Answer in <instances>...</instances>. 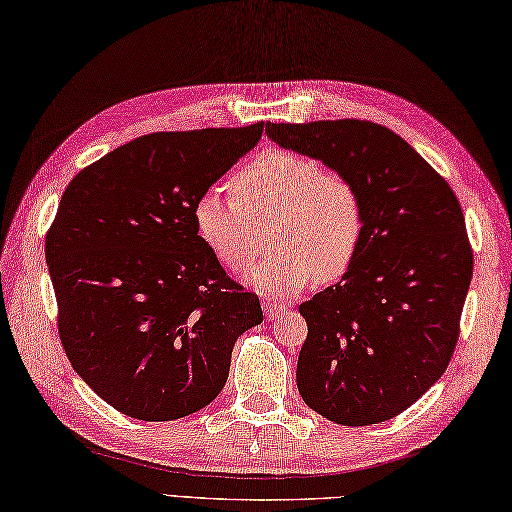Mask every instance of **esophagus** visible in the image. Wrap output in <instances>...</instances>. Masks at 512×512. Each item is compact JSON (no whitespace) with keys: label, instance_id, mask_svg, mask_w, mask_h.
Wrapping results in <instances>:
<instances>
[{"label":"esophagus","instance_id":"34e87169","mask_svg":"<svg viewBox=\"0 0 512 512\" xmlns=\"http://www.w3.org/2000/svg\"><path fill=\"white\" fill-rule=\"evenodd\" d=\"M263 311H265V316L269 318V320H274L276 316H280L285 311V305H276V302H263Z\"/></svg>","mask_w":512,"mask_h":512}]
</instances>
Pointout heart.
Wrapping results in <instances>:
<instances>
[{
	"instance_id": "heart-1",
	"label": "heart",
	"mask_w": 512,
	"mask_h": 512,
	"mask_svg": "<svg viewBox=\"0 0 512 512\" xmlns=\"http://www.w3.org/2000/svg\"><path fill=\"white\" fill-rule=\"evenodd\" d=\"M232 201L198 194L192 207L198 241L218 263L247 271L269 229L271 254L249 283L271 296H291L311 283L333 285L349 274L364 243V203L347 176L325 170L314 156L267 150L247 161L229 183Z\"/></svg>"
}]
</instances>
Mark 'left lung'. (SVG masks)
<instances>
[{"label":"left lung","mask_w":512,"mask_h":512,"mask_svg":"<svg viewBox=\"0 0 512 512\" xmlns=\"http://www.w3.org/2000/svg\"><path fill=\"white\" fill-rule=\"evenodd\" d=\"M265 132L347 176L367 216L353 269L298 307L309 327L298 391L309 409L342 426L391 420L442 378L460 338L473 278L460 201L384 125L267 123Z\"/></svg>","instance_id":"left-lung-1"}]
</instances>
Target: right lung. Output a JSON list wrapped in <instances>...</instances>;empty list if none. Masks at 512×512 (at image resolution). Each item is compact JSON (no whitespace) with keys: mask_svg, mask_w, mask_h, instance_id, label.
Returning a JSON list of instances; mask_svg holds the SVG:
<instances>
[{"mask_svg":"<svg viewBox=\"0 0 512 512\" xmlns=\"http://www.w3.org/2000/svg\"><path fill=\"white\" fill-rule=\"evenodd\" d=\"M247 128L154 132L66 187L46 234L59 338L81 380L123 415L170 422L225 387L258 296L198 241L192 207L263 137Z\"/></svg>","mask_w":512,"mask_h":512,"instance_id":"1","label":"right lung"}]
</instances>
